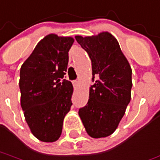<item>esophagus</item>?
<instances>
[{"label": "esophagus", "mask_w": 160, "mask_h": 160, "mask_svg": "<svg viewBox=\"0 0 160 160\" xmlns=\"http://www.w3.org/2000/svg\"><path fill=\"white\" fill-rule=\"evenodd\" d=\"M73 84H74V86L78 87V85H79V82H78V80H76V81H73Z\"/></svg>", "instance_id": "esophagus-1"}]
</instances>
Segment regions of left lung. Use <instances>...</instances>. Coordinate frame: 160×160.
Instances as JSON below:
<instances>
[{
	"instance_id": "obj_1",
	"label": "left lung",
	"mask_w": 160,
	"mask_h": 160,
	"mask_svg": "<svg viewBox=\"0 0 160 160\" xmlns=\"http://www.w3.org/2000/svg\"><path fill=\"white\" fill-rule=\"evenodd\" d=\"M92 61V84L89 99L78 111L87 134L106 138L115 131L131 98L132 70L117 39L109 32L76 36Z\"/></svg>"
}]
</instances>
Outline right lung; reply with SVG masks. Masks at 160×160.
I'll return each instance as SVG.
<instances>
[{"label":"right lung","mask_w":160,"mask_h":160,"mask_svg":"<svg viewBox=\"0 0 160 160\" xmlns=\"http://www.w3.org/2000/svg\"><path fill=\"white\" fill-rule=\"evenodd\" d=\"M73 42V38L49 34L38 43L20 69L21 107L33 136L42 142L59 139L72 106L73 85L64 76Z\"/></svg>","instance_id":"obj_1"}]
</instances>
